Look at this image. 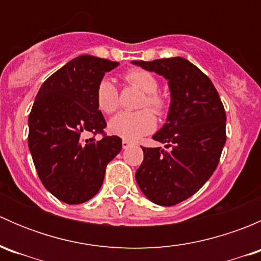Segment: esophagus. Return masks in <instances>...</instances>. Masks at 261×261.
I'll use <instances>...</instances> for the list:
<instances>
[{
	"instance_id": "34e87169",
	"label": "esophagus",
	"mask_w": 261,
	"mask_h": 261,
	"mask_svg": "<svg viewBox=\"0 0 261 261\" xmlns=\"http://www.w3.org/2000/svg\"><path fill=\"white\" fill-rule=\"evenodd\" d=\"M131 145H133V144H131L130 141H127V140H123L122 141V147H123V149H128V147H130Z\"/></svg>"
}]
</instances>
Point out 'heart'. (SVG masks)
Segmentation results:
<instances>
[{"mask_svg":"<svg viewBox=\"0 0 261 261\" xmlns=\"http://www.w3.org/2000/svg\"><path fill=\"white\" fill-rule=\"evenodd\" d=\"M126 83L135 87L144 93L140 107H147L156 115L164 112V98L156 93L159 84L151 73L143 69H131L125 74ZM97 107L105 114H112L118 107V93L115 84L103 78L96 89ZM155 127V118L147 110L138 112H120L112 117L109 122V131L112 135L118 136L123 140L135 141L141 136L151 133Z\"/></svg>","mask_w":261,"mask_h":261,"instance_id":"obj_1","label":"heart"}]
</instances>
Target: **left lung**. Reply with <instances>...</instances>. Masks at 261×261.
<instances>
[{"label": "left lung", "instance_id": "1", "mask_svg": "<svg viewBox=\"0 0 261 261\" xmlns=\"http://www.w3.org/2000/svg\"><path fill=\"white\" fill-rule=\"evenodd\" d=\"M133 64L168 81L170 105L163 127L152 135L162 147H143L136 170L139 188L159 206H174L211 178L226 143V112L211 80L180 57Z\"/></svg>", "mask_w": 261, "mask_h": 261}]
</instances>
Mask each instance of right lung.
Returning a JSON list of instances; mask_svg holds the SVG:
<instances>
[{"mask_svg": "<svg viewBox=\"0 0 261 261\" xmlns=\"http://www.w3.org/2000/svg\"><path fill=\"white\" fill-rule=\"evenodd\" d=\"M117 62L81 55L43 83L29 116V149L46 189L68 204L98 193L110 162L121 151L118 136L83 139L102 133L106 121L96 103V89Z\"/></svg>", "mask_w": 261, "mask_h": 261, "instance_id": "add662e5", "label": "right lung"}]
</instances>
